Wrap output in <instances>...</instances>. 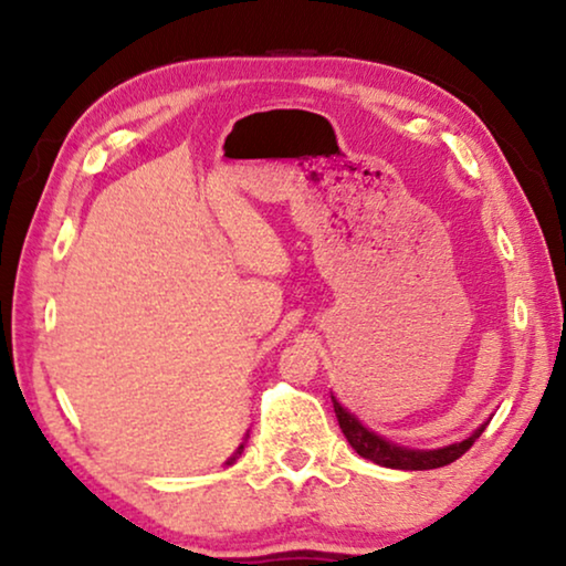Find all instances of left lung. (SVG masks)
<instances>
[{
	"label": "left lung",
	"instance_id": "1",
	"mask_svg": "<svg viewBox=\"0 0 566 566\" xmlns=\"http://www.w3.org/2000/svg\"><path fill=\"white\" fill-rule=\"evenodd\" d=\"M332 405H335V415L339 422V430L345 432L347 443L355 448V453L363 455V459L378 463V467L386 469H401V471H424V469H440L461 459L463 453L474 446V440L482 436L486 422L479 424V428L471 432L469 438L459 440V443L443 446V448H430V451H422V448H407L399 443H391L384 436H378L370 428H366L358 417H355L350 409H345L339 401L332 397Z\"/></svg>",
	"mask_w": 566,
	"mask_h": 566
}]
</instances>
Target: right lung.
<instances>
[{"label":"right lung","instance_id":"1","mask_svg":"<svg viewBox=\"0 0 566 566\" xmlns=\"http://www.w3.org/2000/svg\"><path fill=\"white\" fill-rule=\"evenodd\" d=\"M242 451H244V446H239V448H237V453H234V455H231V459L227 461V463H229V467H231V463H234V461L239 459V455H242Z\"/></svg>","mask_w":566,"mask_h":566}]
</instances>
